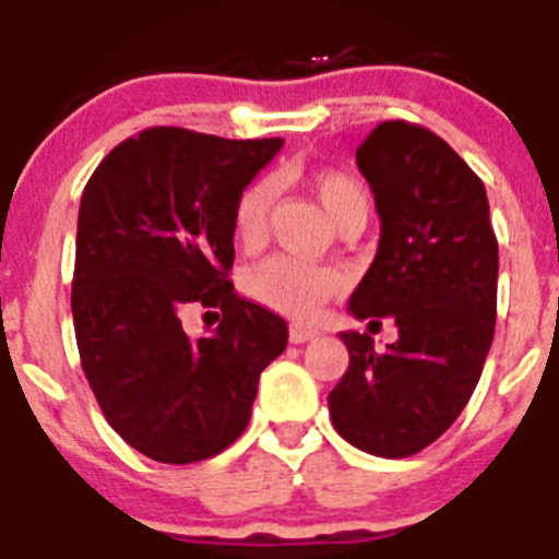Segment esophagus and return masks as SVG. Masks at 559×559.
Listing matches in <instances>:
<instances>
[{"mask_svg": "<svg viewBox=\"0 0 559 559\" xmlns=\"http://www.w3.org/2000/svg\"><path fill=\"white\" fill-rule=\"evenodd\" d=\"M288 337H290V343L301 345V343H310V340L321 337V332H318V329H312V326H301V323H294V326H290Z\"/></svg>", "mask_w": 559, "mask_h": 559, "instance_id": "obj_1", "label": "esophagus"}]
</instances>
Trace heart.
Segmentation results:
<instances>
[{"label":"heart","instance_id":"heart-1","mask_svg":"<svg viewBox=\"0 0 559 559\" xmlns=\"http://www.w3.org/2000/svg\"><path fill=\"white\" fill-rule=\"evenodd\" d=\"M316 194L334 225H365L370 216V191L356 175L343 169H318L310 175ZM274 203V183L269 178L252 180L241 191L233 214V227L241 247H254L269 225V211ZM343 288V274L332 265L307 263L290 254H274L260 260L247 274V294L258 305L290 318H310Z\"/></svg>","mask_w":559,"mask_h":559}]
</instances>
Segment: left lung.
<instances>
[{"label":"left lung","mask_w":559,"mask_h":559,"mask_svg":"<svg viewBox=\"0 0 559 559\" xmlns=\"http://www.w3.org/2000/svg\"><path fill=\"white\" fill-rule=\"evenodd\" d=\"M356 167L373 189L381 238L348 310L392 318L397 340L379 350L370 334L340 332L348 370L329 414L354 448L406 459L459 419L480 381L497 323V236L483 180L423 126H376Z\"/></svg>","instance_id":"left-lung-1"}]
</instances>
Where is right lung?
Masks as SVG:
<instances>
[{
    "label": "right lung",
    "mask_w": 559,
    "mask_h": 559,
    "mask_svg": "<svg viewBox=\"0 0 559 559\" xmlns=\"http://www.w3.org/2000/svg\"><path fill=\"white\" fill-rule=\"evenodd\" d=\"M280 147L158 126L84 186L71 294L82 370L106 423L147 459L194 464L230 448L288 345V323L227 280L238 197ZM189 304L219 306L221 326L189 338Z\"/></svg>",
    "instance_id": "add662e5"
}]
</instances>
